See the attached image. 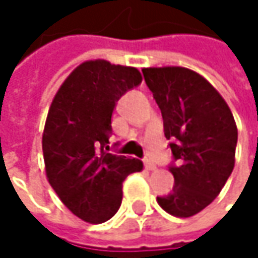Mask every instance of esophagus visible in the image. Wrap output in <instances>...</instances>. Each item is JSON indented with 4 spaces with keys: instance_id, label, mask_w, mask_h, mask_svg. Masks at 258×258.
<instances>
[{
    "instance_id": "1",
    "label": "esophagus",
    "mask_w": 258,
    "mask_h": 258,
    "mask_svg": "<svg viewBox=\"0 0 258 258\" xmlns=\"http://www.w3.org/2000/svg\"><path fill=\"white\" fill-rule=\"evenodd\" d=\"M144 165H145V168H147L148 171H154V169H156V165H154V163H153L151 160H148V159L145 160Z\"/></svg>"
}]
</instances>
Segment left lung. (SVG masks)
<instances>
[{
  "label": "left lung",
  "mask_w": 258,
  "mask_h": 258,
  "mask_svg": "<svg viewBox=\"0 0 258 258\" xmlns=\"http://www.w3.org/2000/svg\"><path fill=\"white\" fill-rule=\"evenodd\" d=\"M145 83L162 111L165 137L178 160L175 185L157 204L187 218L220 195L235 166L238 127L227 102L210 81L182 67L144 68Z\"/></svg>",
  "instance_id": "8db88e82"
}]
</instances>
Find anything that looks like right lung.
<instances>
[{
  "label": "right lung",
  "mask_w": 258,
  "mask_h": 258,
  "mask_svg": "<svg viewBox=\"0 0 258 258\" xmlns=\"http://www.w3.org/2000/svg\"><path fill=\"white\" fill-rule=\"evenodd\" d=\"M141 81L134 67L86 60L51 101L43 132L46 177L62 204L83 221L110 220L121 205L124 178L143 171L141 160L104 151L117 101Z\"/></svg>",
  "instance_id": "1"
}]
</instances>
